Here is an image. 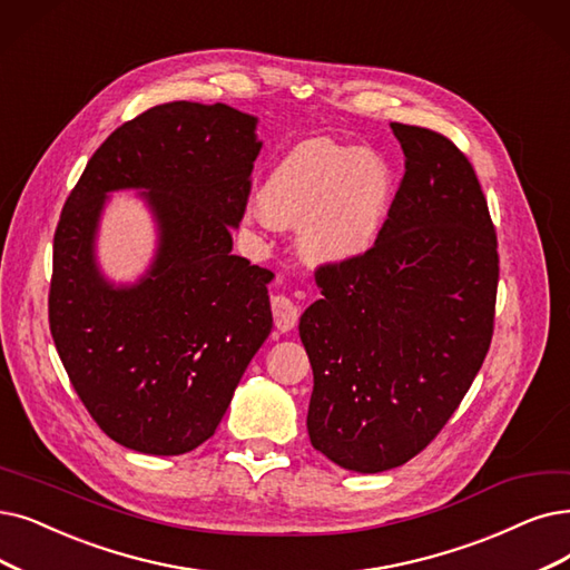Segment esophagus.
<instances>
[{"label":"esophagus","instance_id":"esophagus-1","mask_svg":"<svg viewBox=\"0 0 570 570\" xmlns=\"http://www.w3.org/2000/svg\"><path fill=\"white\" fill-rule=\"evenodd\" d=\"M271 311H273V321H276V327L281 332H289L294 330L299 321V308L294 304L285 294H276V297L271 299Z\"/></svg>","mask_w":570,"mask_h":570}]
</instances>
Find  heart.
<instances>
[{"mask_svg": "<svg viewBox=\"0 0 570 570\" xmlns=\"http://www.w3.org/2000/svg\"><path fill=\"white\" fill-rule=\"evenodd\" d=\"M397 198L393 166L376 151L306 140L271 168L259 189L264 217L281 229L302 226L299 253L315 266L367 257Z\"/></svg>", "mask_w": 570, "mask_h": 570, "instance_id": "heart-1", "label": "heart"}]
</instances>
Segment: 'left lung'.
Wrapping results in <instances>:
<instances>
[{
    "label": "left lung",
    "mask_w": 570,
    "mask_h": 570,
    "mask_svg": "<svg viewBox=\"0 0 570 570\" xmlns=\"http://www.w3.org/2000/svg\"><path fill=\"white\" fill-rule=\"evenodd\" d=\"M391 128L404 151L393 217L367 257L317 271L323 297L299 321L311 444L362 474L404 465L456 412L491 344L498 287L468 158L440 132Z\"/></svg>",
    "instance_id": "1"
}]
</instances>
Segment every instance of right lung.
<instances>
[{"label":"right lung","mask_w":570,"mask_h":570,"mask_svg":"<svg viewBox=\"0 0 570 570\" xmlns=\"http://www.w3.org/2000/svg\"><path fill=\"white\" fill-rule=\"evenodd\" d=\"M257 117L168 102L114 130L67 198L53 238L49 323L62 367L105 435L149 456L194 451L232 404L273 327V273L232 255ZM114 190H138L157 234L135 282L97 259Z\"/></svg>","instance_id":"right-lung-1"}]
</instances>
